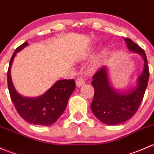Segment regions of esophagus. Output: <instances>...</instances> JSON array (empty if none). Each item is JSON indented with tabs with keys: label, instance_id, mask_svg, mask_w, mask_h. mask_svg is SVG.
Masks as SVG:
<instances>
[{
	"label": "esophagus",
	"instance_id": "esophagus-1",
	"mask_svg": "<svg viewBox=\"0 0 154 154\" xmlns=\"http://www.w3.org/2000/svg\"><path fill=\"white\" fill-rule=\"evenodd\" d=\"M85 84V80L83 77H80L76 80V85L77 87H81Z\"/></svg>",
	"mask_w": 154,
	"mask_h": 154
}]
</instances>
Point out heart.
Returning <instances> with one entry per match:
<instances>
[{
  "instance_id": "obj_1",
  "label": "heart",
  "mask_w": 154,
  "mask_h": 154,
  "mask_svg": "<svg viewBox=\"0 0 154 154\" xmlns=\"http://www.w3.org/2000/svg\"><path fill=\"white\" fill-rule=\"evenodd\" d=\"M108 55H109L108 49H107V48H103V49L100 51V52L99 53L98 56H97V63H103L107 57H108Z\"/></svg>"
}]
</instances>
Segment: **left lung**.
<instances>
[{"mask_svg":"<svg viewBox=\"0 0 154 154\" xmlns=\"http://www.w3.org/2000/svg\"><path fill=\"white\" fill-rule=\"evenodd\" d=\"M125 42L130 51L140 54L144 59V70L136 88L125 93L113 88L109 82L106 67L99 68L91 81L94 94L91 109L97 119L108 125H119L134 116L143 100L148 83L150 73L144 50L130 38H126Z\"/></svg>","mask_w":154,"mask_h":154,"instance_id":"1","label":"left lung"}]
</instances>
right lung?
<instances>
[{"instance_id":"1","label":"right lung","mask_w":154,"mask_h":154,"mask_svg":"<svg viewBox=\"0 0 154 154\" xmlns=\"http://www.w3.org/2000/svg\"><path fill=\"white\" fill-rule=\"evenodd\" d=\"M28 45L23 43L12 54L7 71V84L10 95L15 109L23 119L35 125H51L55 123L66 109L68 100L75 89L74 80H62L56 82L42 95L38 97H24L14 88L10 76V67L14 57Z\"/></svg>"}]
</instances>
